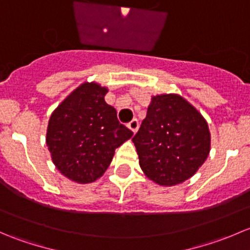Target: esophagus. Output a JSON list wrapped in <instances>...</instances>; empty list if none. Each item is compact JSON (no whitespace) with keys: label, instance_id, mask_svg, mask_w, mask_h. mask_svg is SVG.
I'll return each instance as SVG.
<instances>
[{"label":"esophagus","instance_id":"34e87169","mask_svg":"<svg viewBox=\"0 0 250 250\" xmlns=\"http://www.w3.org/2000/svg\"><path fill=\"white\" fill-rule=\"evenodd\" d=\"M128 128H129L133 133H137L138 128H139V122H138V120L130 121V122L128 123Z\"/></svg>","mask_w":250,"mask_h":250}]
</instances>
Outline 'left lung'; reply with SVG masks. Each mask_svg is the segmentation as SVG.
I'll list each match as a JSON object with an SVG mask.
<instances>
[{
    "instance_id": "8db88e82",
    "label": "left lung",
    "mask_w": 250,
    "mask_h": 250,
    "mask_svg": "<svg viewBox=\"0 0 250 250\" xmlns=\"http://www.w3.org/2000/svg\"><path fill=\"white\" fill-rule=\"evenodd\" d=\"M132 140L144 174L161 186H174L190 179L210 151L208 123L178 94L152 97Z\"/></svg>"
}]
</instances>
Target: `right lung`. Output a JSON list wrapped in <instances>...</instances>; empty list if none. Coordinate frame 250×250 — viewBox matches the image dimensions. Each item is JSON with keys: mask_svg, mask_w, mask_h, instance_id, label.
I'll return each instance as SVG.
<instances>
[{"mask_svg": "<svg viewBox=\"0 0 250 250\" xmlns=\"http://www.w3.org/2000/svg\"><path fill=\"white\" fill-rule=\"evenodd\" d=\"M107 90L99 83H82L53 111L48 122L46 143L53 163L75 183L99 179L116 148L133 135L105 102Z\"/></svg>", "mask_w": 250, "mask_h": 250, "instance_id": "right-lung-1", "label": "right lung"}]
</instances>
